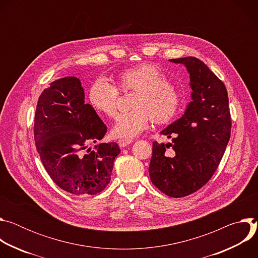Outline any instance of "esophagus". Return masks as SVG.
<instances>
[{
    "label": "esophagus",
    "instance_id": "obj_1",
    "mask_svg": "<svg viewBox=\"0 0 258 258\" xmlns=\"http://www.w3.org/2000/svg\"><path fill=\"white\" fill-rule=\"evenodd\" d=\"M132 143H133V140H131V139H120L118 141V145H119L120 148H124V147L128 146Z\"/></svg>",
    "mask_w": 258,
    "mask_h": 258
}]
</instances>
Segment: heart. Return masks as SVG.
I'll return each instance as SVG.
<instances>
[{"mask_svg":"<svg viewBox=\"0 0 258 258\" xmlns=\"http://www.w3.org/2000/svg\"><path fill=\"white\" fill-rule=\"evenodd\" d=\"M117 87L123 94L134 92L130 112L117 116L112 134L118 138H134L148 128L151 120L166 124L173 120L181 106V95L165 73L156 65L142 64L121 72ZM119 92L104 78L97 79L90 88L89 100L98 112L114 117Z\"/></svg>","mask_w":258,"mask_h":258,"instance_id":"b5f03b06","label":"heart"}]
</instances>
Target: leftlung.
<instances>
[{"mask_svg": "<svg viewBox=\"0 0 258 258\" xmlns=\"http://www.w3.org/2000/svg\"><path fill=\"white\" fill-rule=\"evenodd\" d=\"M169 61L187 67L192 102L185 114L161 132L172 143L153 142L149 175L162 193L180 198L201 189L215 172L230 140L232 120L226 86L205 63L196 57Z\"/></svg>", "mask_w": 258, "mask_h": 258, "instance_id": "8db88e82", "label": "left lung"}]
</instances>
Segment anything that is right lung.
Returning <instances> with one entry per match:
<instances>
[{
	"label": "right lung",
	"instance_id": "add662e5",
	"mask_svg": "<svg viewBox=\"0 0 258 258\" xmlns=\"http://www.w3.org/2000/svg\"><path fill=\"white\" fill-rule=\"evenodd\" d=\"M106 124L85 103L81 81L56 80L41 94L36 105L33 135L43 165L62 190L77 195H96L111 179L120 149L116 143H101L93 151L89 144L102 140Z\"/></svg>",
	"mask_w": 258,
	"mask_h": 258
}]
</instances>
